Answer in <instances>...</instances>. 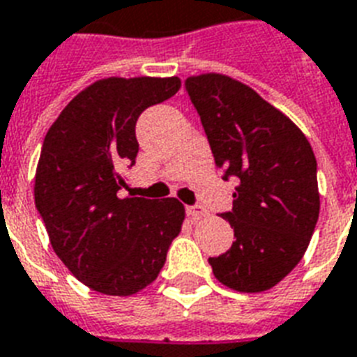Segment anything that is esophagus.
<instances>
[{"instance_id":"34e87169","label":"esophagus","mask_w":357,"mask_h":357,"mask_svg":"<svg viewBox=\"0 0 357 357\" xmlns=\"http://www.w3.org/2000/svg\"><path fill=\"white\" fill-rule=\"evenodd\" d=\"M186 212H188V216L192 218V220H201V218L208 216V212H206L203 206H199V204H195V206H188Z\"/></svg>"}]
</instances>
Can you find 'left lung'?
Returning <instances> with one entry per match:
<instances>
[{
  "mask_svg": "<svg viewBox=\"0 0 357 357\" xmlns=\"http://www.w3.org/2000/svg\"><path fill=\"white\" fill-rule=\"evenodd\" d=\"M218 167L236 176L231 250L210 257L220 283L238 292L272 289L307 250L320 212L317 158L307 137L278 107L225 74L186 79Z\"/></svg>",
  "mask_w": 357,
  "mask_h": 357,
  "instance_id": "8db88e82",
  "label": "left lung"
}]
</instances>
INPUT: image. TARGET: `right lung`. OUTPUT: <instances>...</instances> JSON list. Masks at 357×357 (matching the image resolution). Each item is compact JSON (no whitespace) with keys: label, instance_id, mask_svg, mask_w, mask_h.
<instances>
[{"label":"right lung","instance_id":"right-lung-1","mask_svg":"<svg viewBox=\"0 0 357 357\" xmlns=\"http://www.w3.org/2000/svg\"><path fill=\"white\" fill-rule=\"evenodd\" d=\"M181 89L173 78H104L74 96L50 126L35 173V206L50 244L76 279L132 296L158 278L184 222V204L121 197L139 151L135 123Z\"/></svg>","mask_w":357,"mask_h":357}]
</instances>
